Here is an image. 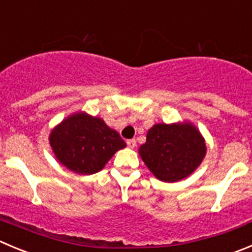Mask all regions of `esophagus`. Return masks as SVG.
I'll list each match as a JSON object with an SVG mask.
<instances>
[{
	"instance_id": "esophagus-1",
	"label": "esophagus",
	"mask_w": 252,
	"mask_h": 252,
	"mask_svg": "<svg viewBox=\"0 0 252 252\" xmlns=\"http://www.w3.org/2000/svg\"><path fill=\"white\" fill-rule=\"evenodd\" d=\"M126 145H128L130 149H134V148L137 147V142H135V139H130V140H128V142H126Z\"/></svg>"
}]
</instances>
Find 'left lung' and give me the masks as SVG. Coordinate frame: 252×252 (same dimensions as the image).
<instances>
[{"label":"left lung","instance_id":"1","mask_svg":"<svg viewBox=\"0 0 252 252\" xmlns=\"http://www.w3.org/2000/svg\"><path fill=\"white\" fill-rule=\"evenodd\" d=\"M139 155L157 179L175 183L191 175L203 163L206 144L191 122L158 123L148 130Z\"/></svg>","mask_w":252,"mask_h":252}]
</instances>
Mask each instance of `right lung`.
Returning <instances> with one entry per match:
<instances>
[{
	"label": "right lung",
	"instance_id": "obj_1",
	"mask_svg": "<svg viewBox=\"0 0 252 252\" xmlns=\"http://www.w3.org/2000/svg\"><path fill=\"white\" fill-rule=\"evenodd\" d=\"M55 157L68 170L81 175L98 173L118 150L126 147L119 133L99 117L72 113L49 133Z\"/></svg>",
	"mask_w": 252,
	"mask_h": 252
}]
</instances>
